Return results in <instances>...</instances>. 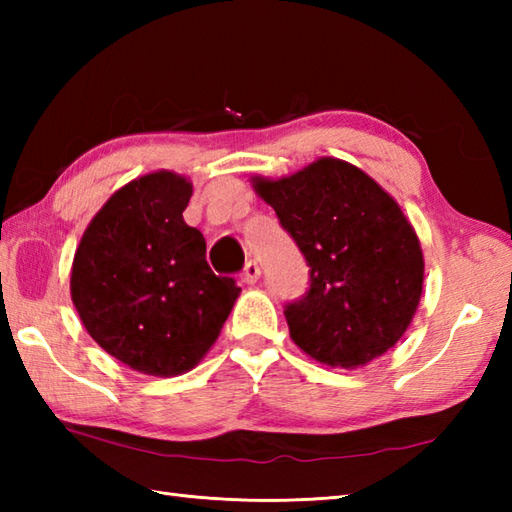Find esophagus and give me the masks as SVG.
I'll use <instances>...</instances> for the list:
<instances>
[{"mask_svg":"<svg viewBox=\"0 0 512 512\" xmlns=\"http://www.w3.org/2000/svg\"><path fill=\"white\" fill-rule=\"evenodd\" d=\"M259 275H262V270H259L257 262H248V264L244 266V273H242V281H244V284H248V286H253V284H255V281L259 279Z\"/></svg>","mask_w":512,"mask_h":512,"instance_id":"34e87169","label":"esophagus"}]
</instances>
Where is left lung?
<instances>
[{"instance_id":"left-lung-1","label":"left lung","mask_w":512,"mask_h":512,"mask_svg":"<svg viewBox=\"0 0 512 512\" xmlns=\"http://www.w3.org/2000/svg\"><path fill=\"white\" fill-rule=\"evenodd\" d=\"M310 266V288L286 306L290 336L314 361L356 369L407 332L422 295L418 235L365 171L319 158L292 176L253 178Z\"/></svg>"}]
</instances>
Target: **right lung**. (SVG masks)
Returning <instances> with one entry per match:
<instances>
[{
  "mask_svg": "<svg viewBox=\"0 0 512 512\" xmlns=\"http://www.w3.org/2000/svg\"><path fill=\"white\" fill-rule=\"evenodd\" d=\"M191 193L173 171L132 180L92 217L74 253L70 292L85 330L140 374L198 365L242 292L213 273L202 233L184 222Z\"/></svg>",
  "mask_w": 512,
  "mask_h": 512,
  "instance_id": "1",
  "label": "right lung"
}]
</instances>
